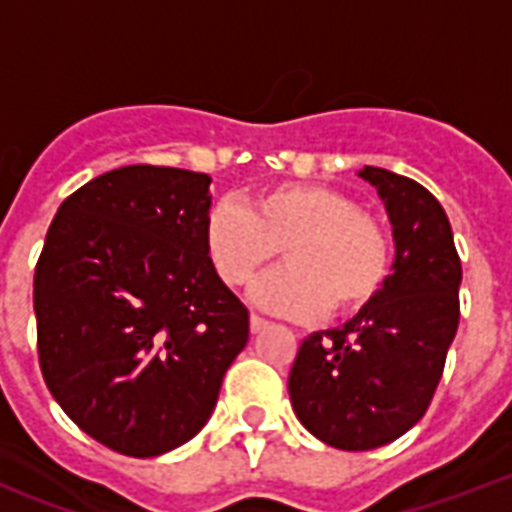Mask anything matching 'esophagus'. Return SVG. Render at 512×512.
<instances>
[{"mask_svg": "<svg viewBox=\"0 0 512 512\" xmlns=\"http://www.w3.org/2000/svg\"><path fill=\"white\" fill-rule=\"evenodd\" d=\"M268 324H271V321L263 319V316H257V313H252V316H249V329H252V332H263Z\"/></svg>", "mask_w": 512, "mask_h": 512, "instance_id": "1", "label": "esophagus"}]
</instances>
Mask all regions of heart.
<instances>
[{"instance_id": "b5f03b06", "label": "heart", "mask_w": 512, "mask_h": 512, "mask_svg": "<svg viewBox=\"0 0 512 512\" xmlns=\"http://www.w3.org/2000/svg\"><path fill=\"white\" fill-rule=\"evenodd\" d=\"M217 276L241 287L284 247L287 263L260 276L252 303L289 319L350 316L372 303L385 284L390 244L382 225L348 193L324 185H276L247 209L217 201L204 225Z\"/></svg>"}]
</instances>
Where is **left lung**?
Here are the masks:
<instances>
[{"label":"left lung","instance_id":"left-lung-1","mask_svg":"<svg viewBox=\"0 0 512 512\" xmlns=\"http://www.w3.org/2000/svg\"><path fill=\"white\" fill-rule=\"evenodd\" d=\"M358 177L393 225V273L348 324L305 337L289 372L297 420L345 452L390 444L422 420L460 324L462 265L444 207L412 177L380 167Z\"/></svg>","mask_w":512,"mask_h":512}]
</instances>
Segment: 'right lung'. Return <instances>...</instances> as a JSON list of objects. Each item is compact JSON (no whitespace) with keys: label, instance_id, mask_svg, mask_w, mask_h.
Returning <instances> with one entry per match:
<instances>
[{"label":"right lung","instance_id":"obj_1","mask_svg":"<svg viewBox=\"0 0 512 512\" xmlns=\"http://www.w3.org/2000/svg\"><path fill=\"white\" fill-rule=\"evenodd\" d=\"M212 177L132 164L74 191L34 273L36 345L60 409L127 457L191 441L249 340L209 260Z\"/></svg>","mask_w":512,"mask_h":512}]
</instances>
